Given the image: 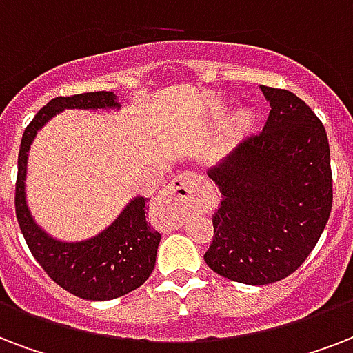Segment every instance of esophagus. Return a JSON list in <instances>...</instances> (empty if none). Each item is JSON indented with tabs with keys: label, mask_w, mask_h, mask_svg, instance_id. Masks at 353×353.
I'll return each instance as SVG.
<instances>
[{
	"label": "esophagus",
	"mask_w": 353,
	"mask_h": 353,
	"mask_svg": "<svg viewBox=\"0 0 353 353\" xmlns=\"http://www.w3.org/2000/svg\"><path fill=\"white\" fill-rule=\"evenodd\" d=\"M198 177L192 174H181L168 185L166 192L163 194L165 205H187L190 196L194 192Z\"/></svg>",
	"instance_id": "esophagus-1"
}]
</instances>
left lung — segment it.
<instances>
[{
  "label": "left lung",
  "instance_id": "8db88e82",
  "mask_svg": "<svg viewBox=\"0 0 353 353\" xmlns=\"http://www.w3.org/2000/svg\"><path fill=\"white\" fill-rule=\"evenodd\" d=\"M270 101L263 131L216 168L214 235L203 259L220 276L268 285L296 272L316 246L333 205L326 129L296 94L261 85Z\"/></svg>",
  "mask_w": 353,
  "mask_h": 353
}]
</instances>
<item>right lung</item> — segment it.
<instances>
[{"label":"right lung","mask_w":353,"mask_h":353,"mask_svg":"<svg viewBox=\"0 0 353 353\" xmlns=\"http://www.w3.org/2000/svg\"><path fill=\"white\" fill-rule=\"evenodd\" d=\"M112 92H85L61 96L46 103L21 137L18 153L14 207L27 246L44 272L64 290L83 300H112L139 289L152 274L161 233L146 222V200L134 198L111 228L85 242H59L34 224L26 203L27 152L34 134L63 109H109L117 107Z\"/></svg>","instance_id":"add662e5"}]
</instances>
